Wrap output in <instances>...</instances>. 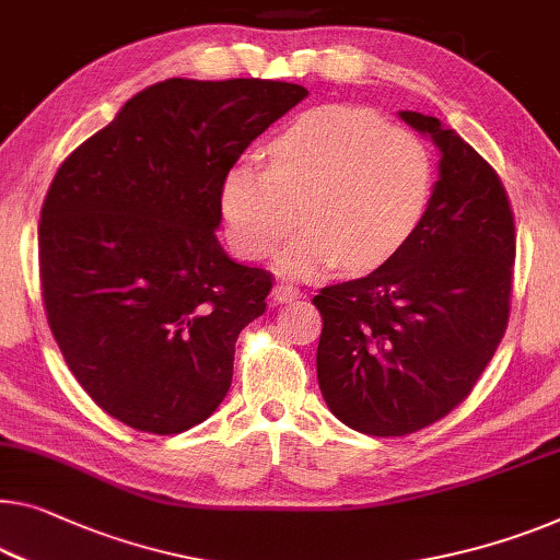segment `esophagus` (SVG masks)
<instances>
[{"label": "esophagus", "instance_id": "obj_1", "mask_svg": "<svg viewBox=\"0 0 560 560\" xmlns=\"http://www.w3.org/2000/svg\"><path fill=\"white\" fill-rule=\"evenodd\" d=\"M299 296H302V291H299L294 283H277V287H273V291H271V302L273 304H289Z\"/></svg>", "mask_w": 560, "mask_h": 560}]
</instances>
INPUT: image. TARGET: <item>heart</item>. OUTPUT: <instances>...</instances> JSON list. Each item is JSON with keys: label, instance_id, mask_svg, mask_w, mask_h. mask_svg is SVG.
I'll list each match as a JSON object with an SVG mask.
<instances>
[{"label": "heart", "instance_id": "b5f03b06", "mask_svg": "<svg viewBox=\"0 0 560 560\" xmlns=\"http://www.w3.org/2000/svg\"><path fill=\"white\" fill-rule=\"evenodd\" d=\"M269 168L238 158L223 173L219 213L233 252L258 261L299 219L306 226L281 248L289 277H316L339 261L372 269L415 236L432 200L424 140L370 107L319 105L271 138Z\"/></svg>", "mask_w": 560, "mask_h": 560}]
</instances>
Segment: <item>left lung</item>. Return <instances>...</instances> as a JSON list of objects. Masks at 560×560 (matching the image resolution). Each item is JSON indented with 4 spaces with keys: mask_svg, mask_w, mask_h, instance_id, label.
<instances>
[{
    "mask_svg": "<svg viewBox=\"0 0 560 560\" xmlns=\"http://www.w3.org/2000/svg\"><path fill=\"white\" fill-rule=\"evenodd\" d=\"M440 148V180L415 236L362 279L324 287L316 377L347 428L402 438L470 395L503 339L515 223L498 173L432 115L399 113Z\"/></svg>",
    "mask_w": 560,
    "mask_h": 560,
    "instance_id": "8db88e82",
    "label": "left lung"
}]
</instances>
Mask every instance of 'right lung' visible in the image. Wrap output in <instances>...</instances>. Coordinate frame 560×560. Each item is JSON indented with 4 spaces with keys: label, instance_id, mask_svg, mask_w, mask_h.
I'll use <instances>...</instances> for the list:
<instances>
[{
    "label": "right lung",
    "instance_id": "obj_1",
    "mask_svg": "<svg viewBox=\"0 0 560 560\" xmlns=\"http://www.w3.org/2000/svg\"><path fill=\"white\" fill-rule=\"evenodd\" d=\"M306 95L256 78L155 82L55 173L39 221L49 329L82 389L128 428L178 435L226 397L271 273L221 248L219 186Z\"/></svg>",
    "mask_w": 560,
    "mask_h": 560
}]
</instances>
